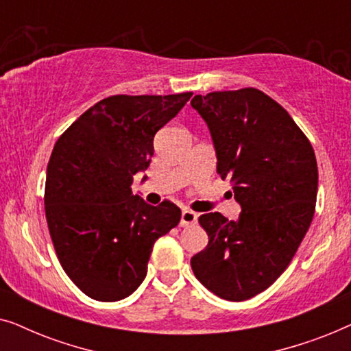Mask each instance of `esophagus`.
<instances>
[{
    "instance_id": "obj_1",
    "label": "esophagus",
    "mask_w": 351,
    "mask_h": 351,
    "mask_svg": "<svg viewBox=\"0 0 351 351\" xmlns=\"http://www.w3.org/2000/svg\"><path fill=\"white\" fill-rule=\"evenodd\" d=\"M196 220H198V215H196V213H193V210H189V209L182 210V217H180L182 227H191V225L196 223Z\"/></svg>"
}]
</instances>
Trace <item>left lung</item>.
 Returning <instances> with one entry per match:
<instances>
[{
  "mask_svg": "<svg viewBox=\"0 0 351 351\" xmlns=\"http://www.w3.org/2000/svg\"><path fill=\"white\" fill-rule=\"evenodd\" d=\"M213 138L217 172L241 213L198 219L209 243L191 257L201 285L220 299L261 294L286 270L315 214L318 166L308 138L262 90L244 88L195 95Z\"/></svg>",
  "mask_w": 351,
  "mask_h": 351,
  "instance_id": "obj_1",
  "label": "left lung"
}]
</instances>
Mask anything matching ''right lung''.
<instances>
[{
  "mask_svg": "<svg viewBox=\"0 0 351 351\" xmlns=\"http://www.w3.org/2000/svg\"><path fill=\"white\" fill-rule=\"evenodd\" d=\"M190 97L112 95L56 142L46 177L47 227L62 268L90 299L131 295L145 280L153 244L180 222L176 204H148L131 185L150 166L155 134Z\"/></svg>",
  "mask_w": 351,
  "mask_h": 351,
  "instance_id": "obj_1",
  "label": "right lung"
}]
</instances>
